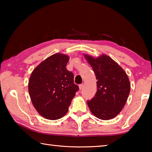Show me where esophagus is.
Masks as SVG:
<instances>
[{
  "label": "esophagus",
  "mask_w": 152,
  "mask_h": 152,
  "mask_svg": "<svg viewBox=\"0 0 152 152\" xmlns=\"http://www.w3.org/2000/svg\"><path fill=\"white\" fill-rule=\"evenodd\" d=\"M83 87H84V84H80V85H79V89L80 90H82V88H83Z\"/></svg>",
  "instance_id": "1"
}]
</instances>
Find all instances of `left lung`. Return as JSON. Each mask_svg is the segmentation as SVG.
<instances>
[{
	"label": "left lung",
	"mask_w": 152,
	"mask_h": 152,
	"mask_svg": "<svg viewBox=\"0 0 152 152\" xmlns=\"http://www.w3.org/2000/svg\"><path fill=\"white\" fill-rule=\"evenodd\" d=\"M84 56L98 80L96 94L87 101L90 110L100 119H112L121 111L127 101L129 80L121 67L109 56L102 54L95 58Z\"/></svg>",
	"instance_id": "1"
}]
</instances>
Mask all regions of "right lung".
I'll list each match as a JSON object with an SVG mask.
<instances>
[{
	"instance_id": "right-lung-1",
	"label": "right lung",
	"mask_w": 152,
	"mask_h": 152,
	"mask_svg": "<svg viewBox=\"0 0 152 152\" xmlns=\"http://www.w3.org/2000/svg\"><path fill=\"white\" fill-rule=\"evenodd\" d=\"M68 56L55 53L32 72L28 89L32 104L43 117L56 120L64 117L78 91L74 74L66 69Z\"/></svg>"
}]
</instances>
